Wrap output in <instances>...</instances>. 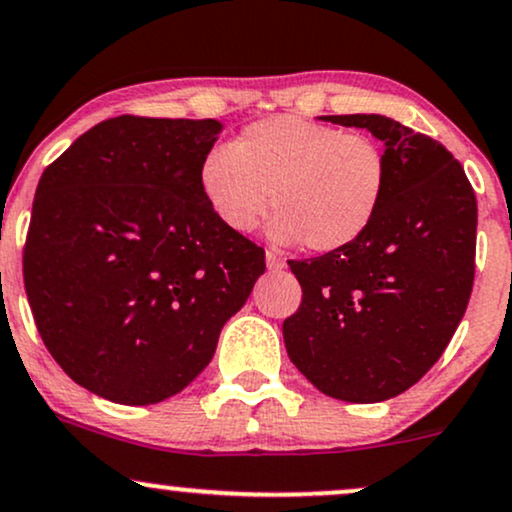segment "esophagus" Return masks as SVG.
I'll use <instances>...</instances> for the list:
<instances>
[{"label":"esophagus","instance_id":"esophagus-1","mask_svg":"<svg viewBox=\"0 0 512 512\" xmlns=\"http://www.w3.org/2000/svg\"><path fill=\"white\" fill-rule=\"evenodd\" d=\"M264 260H267V269H269V272H281V269L286 267V262H283L281 257L276 255V252H272V250H267V255H264Z\"/></svg>","mask_w":512,"mask_h":512}]
</instances>
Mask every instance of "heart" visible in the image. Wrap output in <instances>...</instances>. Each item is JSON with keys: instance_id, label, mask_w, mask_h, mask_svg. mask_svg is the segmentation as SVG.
<instances>
[{"instance_id": "heart-1", "label": "heart", "mask_w": 512, "mask_h": 512, "mask_svg": "<svg viewBox=\"0 0 512 512\" xmlns=\"http://www.w3.org/2000/svg\"><path fill=\"white\" fill-rule=\"evenodd\" d=\"M200 193L226 229L245 233L274 205L276 243L338 252L365 236L384 205L389 162L369 135L272 116L202 157Z\"/></svg>"}]
</instances>
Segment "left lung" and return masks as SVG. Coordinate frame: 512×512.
Masks as SVG:
<instances>
[{
  "label": "left lung",
  "mask_w": 512,
  "mask_h": 512,
  "mask_svg": "<svg viewBox=\"0 0 512 512\" xmlns=\"http://www.w3.org/2000/svg\"><path fill=\"white\" fill-rule=\"evenodd\" d=\"M319 119L381 140L389 186L360 240L288 262L303 303L283 322V341L326 396L381 403L432 369L465 315L477 200L463 166L429 135L381 114Z\"/></svg>",
  "instance_id": "left-lung-1"
}]
</instances>
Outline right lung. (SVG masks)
I'll return each mask as SVG.
<instances>
[{"mask_svg": "<svg viewBox=\"0 0 512 512\" xmlns=\"http://www.w3.org/2000/svg\"><path fill=\"white\" fill-rule=\"evenodd\" d=\"M217 119L116 116L49 164L35 190L23 281L49 353L121 405L181 393L264 274V250L200 193Z\"/></svg>", "mask_w": 512, "mask_h": 512, "instance_id": "obj_1", "label": "right lung"}]
</instances>
